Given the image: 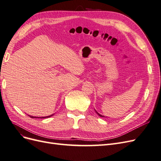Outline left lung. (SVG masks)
I'll use <instances>...</instances> for the list:
<instances>
[{
  "label": "left lung",
  "mask_w": 161,
  "mask_h": 161,
  "mask_svg": "<svg viewBox=\"0 0 161 161\" xmlns=\"http://www.w3.org/2000/svg\"><path fill=\"white\" fill-rule=\"evenodd\" d=\"M95 111H96V113H97V114H98V115H99V116H100V117H103V118H104V117H105V116H103V115H101V114H99V113H98V112H97V111H96V110H95ZM105 118H106V117H105Z\"/></svg>",
  "instance_id": "left-lung-1"
}]
</instances>
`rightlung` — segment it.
<instances>
[{"mask_svg": "<svg viewBox=\"0 0 161 161\" xmlns=\"http://www.w3.org/2000/svg\"><path fill=\"white\" fill-rule=\"evenodd\" d=\"M52 115H53V114L50 115L49 116H46V117H33V116H31V115H29V116H30L31 118H50V117H52Z\"/></svg>", "mask_w": 161, "mask_h": 161, "instance_id": "right-lung-1", "label": "right lung"}]
</instances>
